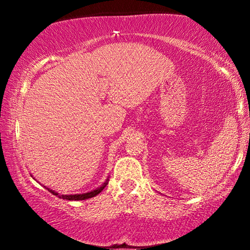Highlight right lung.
Segmentation results:
<instances>
[{"label": "right lung", "instance_id": "1", "mask_svg": "<svg viewBox=\"0 0 250 250\" xmlns=\"http://www.w3.org/2000/svg\"><path fill=\"white\" fill-rule=\"evenodd\" d=\"M109 179L105 180V182L103 183L102 186H100L99 188H96L95 190H91V191H88V193H84V194H74V195H60L59 193H56V191L51 190V189L47 188L48 190L50 191V193H53L54 195H56V196H59L60 199H63V200H69V201H80V200H87V199H91V197L96 196L97 194H100L101 191L104 189L105 186H107Z\"/></svg>", "mask_w": 250, "mask_h": 250}]
</instances>
